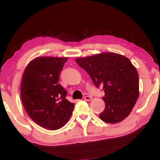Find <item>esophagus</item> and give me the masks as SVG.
<instances>
[{"label":"esophagus","mask_w":160,"mask_h":160,"mask_svg":"<svg viewBox=\"0 0 160 160\" xmlns=\"http://www.w3.org/2000/svg\"><path fill=\"white\" fill-rule=\"evenodd\" d=\"M92 97H90V96H85V97H84V99L85 100V101H88V102H89V101H90V100H92Z\"/></svg>","instance_id":"obj_1"}]
</instances>
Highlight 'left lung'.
Here are the masks:
<instances>
[{"instance_id":"1","label":"left lung","mask_w":160,"mask_h":160,"mask_svg":"<svg viewBox=\"0 0 160 160\" xmlns=\"http://www.w3.org/2000/svg\"><path fill=\"white\" fill-rule=\"evenodd\" d=\"M90 75L96 88L103 87L105 109L103 121L116 123L128 116L139 97V77L131 61L115 53L105 52L75 59Z\"/></svg>"}]
</instances>
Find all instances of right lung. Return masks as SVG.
Masks as SVG:
<instances>
[{"mask_svg": "<svg viewBox=\"0 0 160 160\" xmlns=\"http://www.w3.org/2000/svg\"><path fill=\"white\" fill-rule=\"evenodd\" d=\"M68 58L39 57L26 67L21 83V99L30 118L48 130L66 124L74 109L66 97L67 91L58 83Z\"/></svg>", "mask_w": 160, "mask_h": 160, "instance_id": "right-lung-1", "label": "right lung"}]
</instances>
